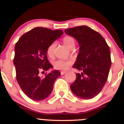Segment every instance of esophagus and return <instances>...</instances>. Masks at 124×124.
Returning a JSON list of instances; mask_svg holds the SVG:
<instances>
[{
	"instance_id": "esophagus-1",
	"label": "esophagus",
	"mask_w": 124,
	"mask_h": 124,
	"mask_svg": "<svg viewBox=\"0 0 124 124\" xmlns=\"http://www.w3.org/2000/svg\"><path fill=\"white\" fill-rule=\"evenodd\" d=\"M65 73H66L65 71H61V75L64 74H65Z\"/></svg>"
}]
</instances>
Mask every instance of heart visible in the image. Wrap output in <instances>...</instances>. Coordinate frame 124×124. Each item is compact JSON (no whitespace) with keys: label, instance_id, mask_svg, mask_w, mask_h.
Listing matches in <instances>:
<instances>
[{"label":"heart","instance_id":"1","mask_svg":"<svg viewBox=\"0 0 124 124\" xmlns=\"http://www.w3.org/2000/svg\"><path fill=\"white\" fill-rule=\"evenodd\" d=\"M63 41L66 46L68 48H74L75 46V40L71 36H65L63 38ZM55 44L54 43H52L50 44L46 50V53L49 56H52L53 54V50H54ZM72 64V61L71 60H57L53 63V66L55 69L60 70H66L69 66Z\"/></svg>","mask_w":124,"mask_h":124}]
</instances>
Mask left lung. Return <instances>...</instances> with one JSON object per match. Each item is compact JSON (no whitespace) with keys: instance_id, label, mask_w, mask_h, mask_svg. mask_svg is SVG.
Returning <instances> with one entry per match:
<instances>
[{"instance_id":"8db88e82","label":"left lung","mask_w":124,"mask_h":124,"mask_svg":"<svg viewBox=\"0 0 124 124\" xmlns=\"http://www.w3.org/2000/svg\"><path fill=\"white\" fill-rule=\"evenodd\" d=\"M64 32L74 37L80 46L73 68L82 72L76 74L70 88L80 98H93L108 80L111 65L109 47L100 34L87 26L66 29Z\"/></svg>"}]
</instances>
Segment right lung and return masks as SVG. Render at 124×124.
<instances>
[{
	"label": "right lung",
	"mask_w": 124,
	"mask_h": 124,
	"mask_svg": "<svg viewBox=\"0 0 124 124\" xmlns=\"http://www.w3.org/2000/svg\"><path fill=\"white\" fill-rule=\"evenodd\" d=\"M63 34L60 29L37 27L24 34L16 43L13 59L16 78L23 92L32 100L42 101L48 97L61 75L54 70L41 78L39 72L52 67L47 59L46 50Z\"/></svg>",
	"instance_id": "right-lung-1"
}]
</instances>
